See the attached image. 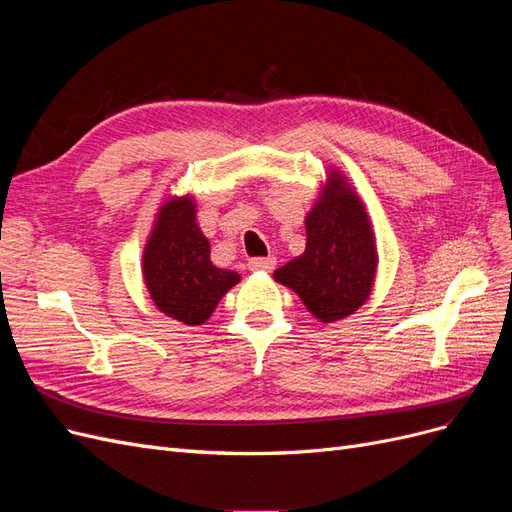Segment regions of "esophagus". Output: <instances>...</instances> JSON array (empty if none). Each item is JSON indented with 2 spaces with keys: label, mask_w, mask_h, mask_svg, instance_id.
I'll list each match as a JSON object with an SVG mask.
<instances>
[{
  "label": "esophagus",
  "mask_w": 512,
  "mask_h": 512,
  "mask_svg": "<svg viewBox=\"0 0 512 512\" xmlns=\"http://www.w3.org/2000/svg\"><path fill=\"white\" fill-rule=\"evenodd\" d=\"M277 265V260L273 256L269 258H252L250 260V269L252 271H273Z\"/></svg>",
  "instance_id": "34e87169"
}]
</instances>
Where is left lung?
I'll return each mask as SVG.
<instances>
[{"label":"left lung","instance_id":"obj_1","mask_svg":"<svg viewBox=\"0 0 512 512\" xmlns=\"http://www.w3.org/2000/svg\"><path fill=\"white\" fill-rule=\"evenodd\" d=\"M305 230V252L277 269L275 282L297 292L320 322L344 320L369 299L378 271L374 226L344 170L329 168Z\"/></svg>","mask_w":512,"mask_h":512}]
</instances>
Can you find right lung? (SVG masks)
Returning a JSON list of instances; mask_svg holds the SVG:
<instances>
[{
    "label": "right lung",
    "mask_w": 512,
    "mask_h": 512,
    "mask_svg": "<svg viewBox=\"0 0 512 512\" xmlns=\"http://www.w3.org/2000/svg\"><path fill=\"white\" fill-rule=\"evenodd\" d=\"M143 280L153 303L188 327L205 324L241 275L211 262V243L196 222L192 194L168 196L143 250Z\"/></svg>",
    "instance_id": "1"
}]
</instances>
